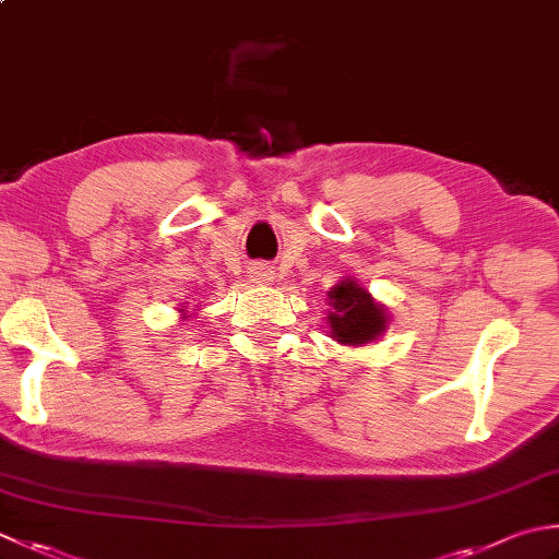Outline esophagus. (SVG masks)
I'll return each mask as SVG.
<instances>
[{"instance_id":"1","label":"esophagus","mask_w":559,"mask_h":559,"mask_svg":"<svg viewBox=\"0 0 559 559\" xmlns=\"http://www.w3.org/2000/svg\"><path fill=\"white\" fill-rule=\"evenodd\" d=\"M261 276H266V273H264V271H261Z\"/></svg>"}]
</instances>
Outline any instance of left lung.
<instances>
[{
    "mask_svg": "<svg viewBox=\"0 0 559 559\" xmlns=\"http://www.w3.org/2000/svg\"><path fill=\"white\" fill-rule=\"evenodd\" d=\"M330 308L326 310V322H330V334L338 344L360 346L376 342L382 332L388 330L390 317L382 305L373 300L366 288H360L356 278H344L326 293Z\"/></svg>",
    "mask_w": 559,
    "mask_h": 559,
    "instance_id": "obj_1",
    "label": "left lung"
}]
</instances>
